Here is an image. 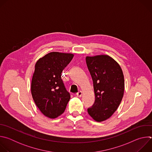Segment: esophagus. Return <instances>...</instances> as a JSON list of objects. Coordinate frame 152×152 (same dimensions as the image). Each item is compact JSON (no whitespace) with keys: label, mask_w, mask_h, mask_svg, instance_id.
Instances as JSON below:
<instances>
[{"label":"esophagus","mask_w":152,"mask_h":152,"mask_svg":"<svg viewBox=\"0 0 152 152\" xmlns=\"http://www.w3.org/2000/svg\"><path fill=\"white\" fill-rule=\"evenodd\" d=\"M82 93L81 91H79L77 94H76V96L78 97H80L82 96Z\"/></svg>","instance_id":"esophagus-1"}]
</instances>
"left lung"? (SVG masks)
Segmentation results:
<instances>
[{
  "label": "left lung",
  "mask_w": 152,
  "mask_h": 152,
  "mask_svg": "<svg viewBox=\"0 0 152 152\" xmlns=\"http://www.w3.org/2000/svg\"><path fill=\"white\" fill-rule=\"evenodd\" d=\"M86 62L93 81L95 102L88 109L96 121L110 118L120 105L124 94V79L120 65L106 55L86 56Z\"/></svg>",
  "instance_id": "8db88e82"
}]
</instances>
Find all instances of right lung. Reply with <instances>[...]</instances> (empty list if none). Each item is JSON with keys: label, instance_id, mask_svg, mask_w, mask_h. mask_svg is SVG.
<instances>
[{"label": "right lung", "instance_id": "1", "mask_svg": "<svg viewBox=\"0 0 152 152\" xmlns=\"http://www.w3.org/2000/svg\"><path fill=\"white\" fill-rule=\"evenodd\" d=\"M73 56L72 53L53 52L35 64L31 93L35 104L47 117L55 118L66 110L70 95L65 87L61 73Z\"/></svg>", "mask_w": 152, "mask_h": 152}]
</instances>
